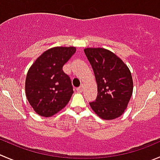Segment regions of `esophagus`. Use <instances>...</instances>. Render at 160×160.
<instances>
[{
    "instance_id": "obj_1",
    "label": "esophagus",
    "mask_w": 160,
    "mask_h": 160,
    "mask_svg": "<svg viewBox=\"0 0 160 160\" xmlns=\"http://www.w3.org/2000/svg\"><path fill=\"white\" fill-rule=\"evenodd\" d=\"M83 85H81V86H80L79 88H77V91H78V92H82V91H83Z\"/></svg>"
}]
</instances>
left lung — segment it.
I'll return each mask as SVG.
<instances>
[{
    "label": "left lung",
    "instance_id": "1",
    "mask_svg": "<svg viewBox=\"0 0 160 160\" xmlns=\"http://www.w3.org/2000/svg\"><path fill=\"white\" fill-rule=\"evenodd\" d=\"M98 84V96L90 102L93 111L104 119L121 116L133 92L131 71L119 57L105 48H86Z\"/></svg>",
    "mask_w": 160,
    "mask_h": 160
}]
</instances>
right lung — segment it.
<instances>
[{"label": "right lung", "mask_w": 160, "mask_h": 160, "mask_svg": "<svg viewBox=\"0 0 160 160\" xmlns=\"http://www.w3.org/2000/svg\"><path fill=\"white\" fill-rule=\"evenodd\" d=\"M75 52L74 47L52 48L39 57L28 71L26 98L40 116H53L70 100L73 88L62 67Z\"/></svg>", "instance_id": "1"}]
</instances>
